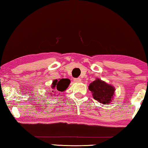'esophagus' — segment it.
<instances>
[{
	"label": "esophagus",
	"mask_w": 148,
	"mask_h": 148,
	"mask_svg": "<svg viewBox=\"0 0 148 148\" xmlns=\"http://www.w3.org/2000/svg\"><path fill=\"white\" fill-rule=\"evenodd\" d=\"M74 81L75 82H76V83H79V82H81L82 79H81V78H79V77H77V78H75L74 79Z\"/></svg>",
	"instance_id": "34e87169"
}]
</instances>
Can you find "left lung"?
<instances>
[{
  "instance_id": "left-lung-1",
  "label": "left lung",
  "mask_w": 148,
  "mask_h": 148,
  "mask_svg": "<svg viewBox=\"0 0 148 148\" xmlns=\"http://www.w3.org/2000/svg\"><path fill=\"white\" fill-rule=\"evenodd\" d=\"M89 89L92 92L93 99L101 104H108L112 102L115 92L114 86L108 84L101 79H97L89 84Z\"/></svg>"
}]
</instances>
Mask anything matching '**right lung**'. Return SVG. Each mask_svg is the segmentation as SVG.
I'll use <instances>...</instances> for the list:
<instances>
[{
  "label": "right lung",
  "mask_w": 148,
  "mask_h": 148,
  "mask_svg": "<svg viewBox=\"0 0 148 148\" xmlns=\"http://www.w3.org/2000/svg\"><path fill=\"white\" fill-rule=\"evenodd\" d=\"M70 83H71V80L68 78H62L59 80H53L51 85V88L53 89L51 92H51V94H53V92H59L60 91L62 92L65 91L67 89V87H69ZM53 95H55L53 94ZM53 95H52V96L54 97Z\"/></svg>",
  "instance_id": "right-lung-1"
}]
</instances>
